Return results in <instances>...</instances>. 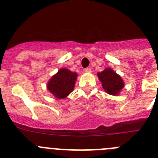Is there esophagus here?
Here are the masks:
<instances>
[{
    "label": "esophagus",
    "instance_id": "1",
    "mask_svg": "<svg viewBox=\"0 0 158 158\" xmlns=\"http://www.w3.org/2000/svg\"><path fill=\"white\" fill-rule=\"evenodd\" d=\"M84 70H85V73H91V69H90V68H85V69H84Z\"/></svg>",
    "mask_w": 158,
    "mask_h": 158
}]
</instances>
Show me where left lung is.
Masks as SVG:
<instances>
[{
	"mask_svg": "<svg viewBox=\"0 0 158 158\" xmlns=\"http://www.w3.org/2000/svg\"><path fill=\"white\" fill-rule=\"evenodd\" d=\"M98 77L102 82L103 89L110 95H117L123 88L124 83L120 76L111 69H105L97 73Z\"/></svg>",
	"mask_w": 158,
	"mask_h": 158,
	"instance_id": "1",
	"label": "left lung"
}]
</instances>
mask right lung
Instances as JSON below:
<instances>
[{
	"label": "right lung",
	"instance_id": "obj_1",
	"mask_svg": "<svg viewBox=\"0 0 158 158\" xmlns=\"http://www.w3.org/2000/svg\"><path fill=\"white\" fill-rule=\"evenodd\" d=\"M77 76L76 73L61 69L48 82V90L57 98H65L74 89Z\"/></svg>",
	"mask_w": 158,
	"mask_h": 158
}]
</instances>
